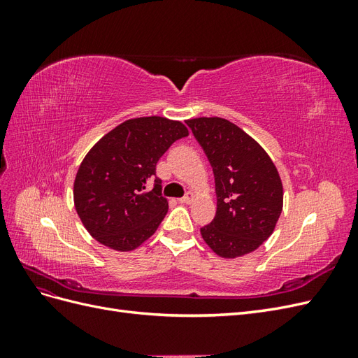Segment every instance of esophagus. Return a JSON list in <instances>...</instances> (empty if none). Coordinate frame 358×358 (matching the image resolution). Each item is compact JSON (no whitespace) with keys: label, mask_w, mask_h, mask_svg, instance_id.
<instances>
[{"label":"esophagus","mask_w":358,"mask_h":358,"mask_svg":"<svg viewBox=\"0 0 358 358\" xmlns=\"http://www.w3.org/2000/svg\"><path fill=\"white\" fill-rule=\"evenodd\" d=\"M194 197H196V196H194L192 192H187V196H183L182 199H179V201L183 203V204H189L194 200Z\"/></svg>","instance_id":"esophagus-1"}]
</instances>
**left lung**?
<instances>
[{
    "label": "left lung",
    "mask_w": 358,
    "mask_h": 358,
    "mask_svg": "<svg viewBox=\"0 0 358 358\" xmlns=\"http://www.w3.org/2000/svg\"><path fill=\"white\" fill-rule=\"evenodd\" d=\"M213 169L216 215L201 236L215 254L236 258L255 251L282 212L279 173L266 150L222 117L187 121Z\"/></svg>",
    "instance_id": "8db88e82"
}]
</instances>
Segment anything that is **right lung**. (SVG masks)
Returning <instances> with one entry per match:
<instances>
[{
    "instance_id": "obj_1",
    "label": "right lung",
    "mask_w": 358,
    "mask_h": 358,
    "mask_svg": "<svg viewBox=\"0 0 358 358\" xmlns=\"http://www.w3.org/2000/svg\"><path fill=\"white\" fill-rule=\"evenodd\" d=\"M187 136L182 122L148 116L128 119L94 145L76 175L73 196L79 218L95 241L125 252L157 231L169 210L157 162Z\"/></svg>"
}]
</instances>
